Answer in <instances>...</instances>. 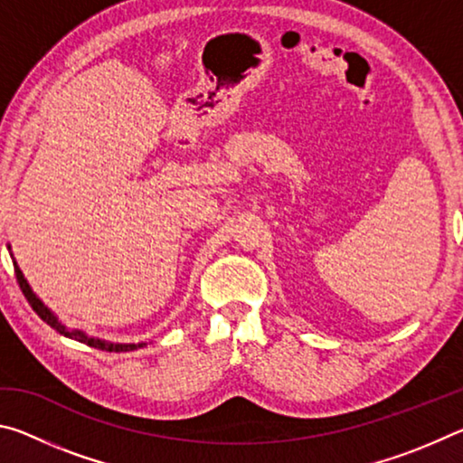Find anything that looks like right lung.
Instances as JSON below:
<instances>
[{
  "instance_id": "right-lung-1",
  "label": "right lung",
  "mask_w": 463,
  "mask_h": 463,
  "mask_svg": "<svg viewBox=\"0 0 463 463\" xmlns=\"http://www.w3.org/2000/svg\"><path fill=\"white\" fill-rule=\"evenodd\" d=\"M14 271H15V279H18L22 294L26 296V300H28L30 307H33V310L36 312V315L41 317L46 325L52 326L54 331H59L61 335L69 336V339H75V341H81V343H85V345H90V347H96V349H101V351H116V354H120V351H135V349H138V347H143V343H138V345H135V343H132V345H114V343H106V341L93 339V336H88V335L81 333V331H71V328H67L65 325H61L59 320H57V317H54L52 312H51L49 308H46L44 304L34 296V292H33V289H30L28 281L24 279V276H22V271H20L18 263H15V261H14Z\"/></svg>"
}]
</instances>
